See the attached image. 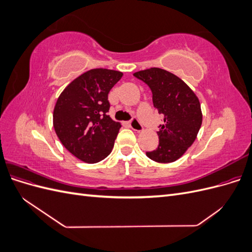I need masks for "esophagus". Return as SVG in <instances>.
Segmentation results:
<instances>
[{
  "mask_svg": "<svg viewBox=\"0 0 252 252\" xmlns=\"http://www.w3.org/2000/svg\"><path fill=\"white\" fill-rule=\"evenodd\" d=\"M128 124H129V126H130V128L133 129V130H135V131H142L143 130V126H142V124L140 123L138 119H135V118L131 119V121H129Z\"/></svg>",
  "mask_w": 252,
  "mask_h": 252,
  "instance_id": "34e87169",
  "label": "esophagus"
}]
</instances>
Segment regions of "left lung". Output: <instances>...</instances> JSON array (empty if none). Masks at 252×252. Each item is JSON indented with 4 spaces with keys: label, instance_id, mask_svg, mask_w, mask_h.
<instances>
[{
    "label": "left lung",
    "instance_id": "1",
    "mask_svg": "<svg viewBox=\"0 0 252 252\" xmlns=\"http://www.w3.org/2000/svg\"><path fill=\"white\" fill-rule=\"evenodd\" d=\"M150 88L152 103L164 116L158 125V146L146 156L158 163H171L185 154L194 142L202 125L199 98L173 73L150 68L133 73Z\"/></svg>",
    "mask_w": 252,
    "mask_h": 252
}]
</instances>
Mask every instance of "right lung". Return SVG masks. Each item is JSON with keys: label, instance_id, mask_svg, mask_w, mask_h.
Wrapping results in <instances>:
<instances>
[{"label": "right lung", "instance_id": "obj_1", "mask_svg": "<svg viewBox=\"0 0 252 252\" xmlns=\"http://www.w3.org/2000/svg\"><path fill=\"white\" fill-rule=\"evenodd\" d=\"M123 73L91 69L81 74L59 96L53 127L64 147L81 161L97 163L112 150L121 124L111 120L108 94Z\"/></svg>", "mask_w": 252, "mask_h": 252}]
</instances>
